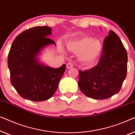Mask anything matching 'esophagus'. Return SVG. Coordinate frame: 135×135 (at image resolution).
<instances>
[{"label":"esophagus","instance_id":"34e87169","mask_svg":"<svg viewBox=\"0 0 135 135\" xmlns=\"http://www.w3.org/2000/svg\"><path fill=\"white\" fill-rule=\"evenodd\" d=\"M73 64L71 63V62H68V63L67 64V68H70L71 67H73Z\"/></svg>","mask_w":135,"mask_h":135}]
</instances>
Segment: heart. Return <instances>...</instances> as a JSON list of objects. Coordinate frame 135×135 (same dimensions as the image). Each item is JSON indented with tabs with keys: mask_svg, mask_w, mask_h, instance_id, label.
Here are the masks:
<instances>
[{
	"mask_svg": "<svg viewBox=\"0 0 135 135\" xmlns=\"http://www.w3.org/2000/svg\"><path fill=\"white\" fill-rule=\"evenodd\" d=\"M67 49L72 52L79 53V59L86 62L94 61L98 57L102 51V44L98 40L83 37L67 43Z\"/></svg>",
	"mask_w": 135,
	"mask_h": 135,
	"instance_id": "obj_1",
	"label": "heart"
}]
</instances>
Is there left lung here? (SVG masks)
<instances>
[{"label": "left lung", "mask_w": 135, "mask_h": 135, "mask_svg": "<svg viewBox=\"0 0 135 135\" xmlns=\"http://www.w3.org/2000/svg\"><path fill=\"white\" fill-rule=\"evenodd\" d=\"M127 52L120 38L109 30L97 65L79 71L78 86L85 95L106 99L120 91L127 72Z\"/></svg>", "instance_id": "obj_1"}]
</instances>
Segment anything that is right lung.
<instances>
[{
    "instance_id": "add662e5",
    "label": "right lung",
    "mask_w": 135,
    "mask_h": 135,
    "mask_svg": "<svg viewBox=\"0 0 135 135\" xmlns=\"http://www.w3.org/2000/svg\"><path fill=\"white\" fill-rule=\"evenodd\" d=\"M51 28L38 26L22 32L11 45L8 66L11 84L22 98L33 102L50 98L57 89L66 65L52 68L37 62V56L45 46L55 44L48 38Z\"/></svg>"
}]
</instances>
